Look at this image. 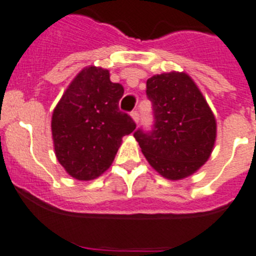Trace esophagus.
<instances>
[{"mask_svg": "<svg viewBox=\"0 0 256 256\" xmlns=\"http://www.w3.org/2000/svg\"><path fill=\"white\" fill-rule=\"evenodd\" d=\"M131 117H132L135 122H136V124L139 122V118H140L139 112H138V111H132V112H131Z\"/></svg>", "mask_w": 256, "mask_h": 256, "instance_id": "34e87169", "label": "esophagus"}]
</instances>
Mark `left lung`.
<instances>
[{"instance_id":"8db88e82","label":"left lung","mask_w":256,"mask_h":256,"mask_svg":"<svg viewBox=\"0 0 256 256\" xmlns=\"http://www.w3.org/2000/svg\"><path fill=\"white\" fill-rule=\"evenodd\" d=\"M146 96L153 125L134 132L142 154L166 178L190 176L208 160L216 142V118L208 103L185 72L152 76Z\"/></svg>"}]
</instances>
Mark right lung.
Here are the masks:
<instances>
[{
    "label": "right lung",
    "instance_id": "add662e5",
    "mask_svg": "<svg viewBox=\"0 0 256 256\" xmlns=\"http://www.w3.org/2000/svg\"><path fill=\"white\" fill-rule=\"evenodd\" d=\"M124 86L110 72L85 68L72 80L52 116V136L58 162L74 178L88 181L110 168L122 138L136 124L118 102Z\"/></svg>",
    "mask_w": 256,
    "mask_h": 256
}]
</instances>
